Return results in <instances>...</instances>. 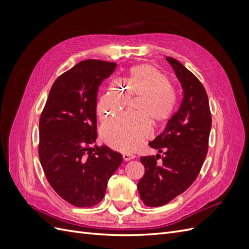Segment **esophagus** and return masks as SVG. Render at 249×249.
Wrapping results in <instances>:
<instances>
[{"label":"esophagus","instance_id":"esophagus-1","mask_svg":"<svg viewBox=\"0 0 249 249\" xmlns=\"http://www.w3.org/2000/svg\"><path fill=\"white\" fill-rule=\"evenodd\" d=\"M134 158H135V156L130 155V154H124V155H123V159H124V161H130V160H133Z\"/></svg>","mask_w":249,"mask_h":249}]
</instances>
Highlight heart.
Here are the masks:
<instances>
[{
  "instance_id": "heart-1",
  "label": "heart",
  "mask_w": 249,
  "mask_h": 249,
  "mask_svg": "<svg viewBox=\"0 0 249 249\" xmlns=\"http://www.w3.org/2000/svg\"><path fill=\"white\" fill-rule=\"evenodd\" d=\"M123 90L132 97H139L134 113L125 114L105 124L101 129L102 140L110 147L120 152H133L148 135L146 117L153 125H160L168 120L177 106V91L167 77L152 65L132 67L124 78ZM127 96L116 88L109 87L96 106V114L104 122L122 110Z\"/></svg>"
}]
</instances>
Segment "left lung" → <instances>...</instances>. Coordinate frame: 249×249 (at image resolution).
<instances>
[{
    "instance_id": "left-lung-1",
    "label": "left lung",
    "mask_w": 249,
    "mask_h": 249,
    "mask_svg": "<svg viewBox=\"0 0 249 249\" xmlns=\"http://www.w3.org/2000/svg\"><path fill=\"white\" fill-rule=\"evenodd\" d=\"M172 66L183 88L184 97L179 109L165 130L148 144L164 153L141 157L145 172L137 184L141 200L147 207H160L186 191L197 178L206 159L212 117L205 87L194 74L171 57Z\"/></svg>"
}]
</instances>
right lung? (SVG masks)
<instances>
[{"label":"right lung","instance_id":"obj_1","mask_svg":"<svg viewBox=\"0 0 249 249\" xmlns=\"http://www.w3.org/2000/svg\"><path fill=\"white\" fill-rule=\"evenodd\" d=\"M116 63L84 60L53 84L39 119L38 154L48 182L78 208L97 205L123 156L95 142L96 97Z\"/></svg>","mask_w":249,"mask_h":249}]
</instances>
